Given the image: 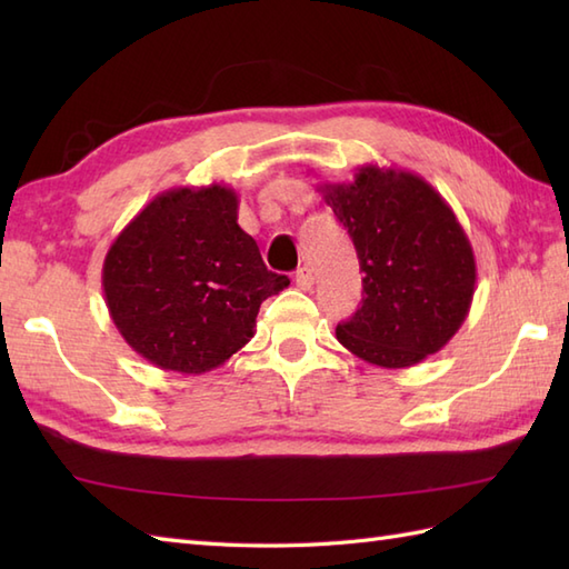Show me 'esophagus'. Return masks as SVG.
I'll list each match as a JSON object with an SVG mask.
<instances>
[{"label": "esophagus", "instance_id": "34e87169", "mask_svg": "<svg viewBox=\"0 0 569 569\" xmlns=\"http://www.w3.org/2000/svg\"><path fill=\"white\" fill-rule=\"evenodd\" d=\"M296 286L300 288V291H310V288L316 286V276H312V269H308V266H303V269H298Z\"/></svg>", "mask_w": 569, "mask_h": 569}]
</instances>
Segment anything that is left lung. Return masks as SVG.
I'll return each mask as SVG.
<instances>
[{"label": "left lung", "mask_w": 569, "mask_h": 569, "mask_svg": "<svg viewBox=\"0 0 569 569\" xmlns=\"http://www.w3.org/2000/svg\"><path fill=\"white\" fill-rule=\"evenodd\" d=\"M320 192L365 271L361 308L337 325V340L383 369L440 352L469 316L477 283L475 251L450 204L426 178L373 163Z\"/></svg>", "instance_id": "8db88e82"}]
</instances>
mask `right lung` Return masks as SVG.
I'll list each match as a JSON object with an SVG mask.
<instances>
[{"label":"right lung","mask_w":569,"mask_h":569,"mask_svg":"<svg viewBox=\"0 0 569 569\" xmlns=\"http://www.w3.org/2000/svg\"><path fill=\"white\" fill-rule=\"evenodd\" d=\"M237 210L229 186L171 188L107 251L102 291L110 318L153 367L204 373L224 365L253 337L263 300L291 283L266 269Z\"/></svg>","instance_id":"add662e5"}]
</instances>
